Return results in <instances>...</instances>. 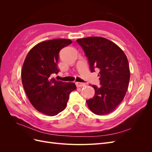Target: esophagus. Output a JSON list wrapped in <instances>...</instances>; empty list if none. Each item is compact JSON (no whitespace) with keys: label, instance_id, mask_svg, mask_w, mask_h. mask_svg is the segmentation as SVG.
<instances>
[{"label":"esophagus","instance_id":"obj_1","mask_svg":"<svg viewBox=\"0 0 152 152\" xmlns=\"http://www.w3.org/2000/svg\"><path fill=\"white\" fill-rule=\"evenodd\" d=\"M76 86L77 87H84L86 86V84L82 83V82H76Z\"/></svg>","mask_w":152,"mask_h":152}]
</instances>
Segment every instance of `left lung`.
I'll return each mask as SVG.
<instances>
[{"mask_svg": "<svg viewBox=\"0 0 152 152\" xmlns=\"http://www.w3.org/2000/svg\"><path fill=\"white\" fill-rule=\"evenodd\" d=\"M88 59L91 72L99 70L101 87L93 98L87 100L92 112L98 115L111 113L122 102L128 89L130 70L127 58L117 45L100 37L77 40Z\"/></svg>", "mask_w": 152, "mask_h": 152, "instance_id": "obj_1", "label": "left lung"}]
</instances>
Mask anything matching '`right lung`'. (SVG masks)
Returning <instances> with one entry per match:
<instances>
[{
    "mask_svg": "<svg viewBox=\"0 0 152 152\" xmlns=\"http://www.w3.org/2000/svg\"><path fill=\"white\" fill-rule=\"evenodd\" d=\"M72 42L70 39H57L39 43L28 52L22 67V84L27 97L37 111L48 116L62 112L70 93L77 88L73 82L51 77L59 72V51Z\"/></svg>",
    "mask_w": 152,
    "mask_h": 152,
    "instance_id": "add662e5",
    "label": "right lung"
}]
</instances>
